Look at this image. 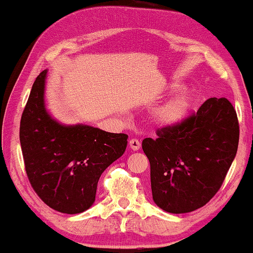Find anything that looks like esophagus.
<instances>
[{
	"mask_svg": "<svg viewBox=\"0 0 253 253\" xmlns=\"http://www.w3.org/2000/svg\"><path fill=\"white\" fill-rule=\"evenodd\" d=\"M140 146H141V143L137 139H132L129 140V148L132 150H137L140 148Z\"/></svg>",
	"mask_w": 253,
	"mask_h": 253,
	"instance_id": "1",
	"label": "esophagus"
}]
</instances>
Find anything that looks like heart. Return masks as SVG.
Wrapping results in <instances>:
<instances>
[{
	"label": "heart",
	"instance_id": "b5f03b06",
	"mask_svg": "<svg viewBox=\"0 0 253 253\" xmlns=\"http://www.w3.org/2000/svg\"><path fill=\"white\" fill-rule=\"evenodd\" d=\"M193 98L188 92H180L153 112L152 119L159 126L171 127L183 121L189 113Z\"/></svg>",
	"mask_w": 253,
	"mask_h": 253
}]
</instances>
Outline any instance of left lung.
Instances as JSON below:
<instances>
[{"instance_id": "8db88e82", "label": "left lung", "mask_w": 253, "mask_h": 253, "mask_svg": "<svg viewBox=\"0 0 253 253\" xmlns=\"http://www.w3.org/2000/svg\"><path fill=\"white\" fill-rule=\"evenodd\" d=\"M146 137L153 200L162 210L185 213L206 206L226 176L238 148L237 114L225 98H210L196 113Z\"/></svg>"}]
</instances>
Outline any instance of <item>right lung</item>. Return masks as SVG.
<instances>
[{"mask_svg":"<svg viewBox=\"0 0 253 253\" xmlns=\"http://www.w3.org/2000/svg\"><path fill=\"white\" fill-rule=\"evenodd\" d=\"M47 70L35 81L21 118L20 141L25 171L46 206L81 213L95 201L105 169L124 154L128 135L87 125H62L46 111Z\"/></svg>","mask_w":253,"mask_h":253,"instance_id":"obj_1","label":"right lung"}]
</instances>
